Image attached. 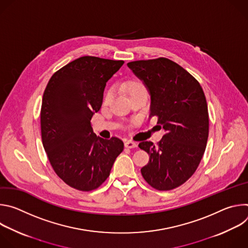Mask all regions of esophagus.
Wrapping results in <instances>:
<instances>
[{
  "label": "esophagus",
  "mask_w": 248,
  "mask_h": 248,
  "mask_svg": "<svg viewBox=\"0 0 248 248\" xmlns=\"http://www.w3.org/2000/svg\"><path fill=\"white\" fill-rule=\"evenodd\" d=\"M124 146L126 148H135V147H137V143L134 142V141L128 140V141H126V142L124 143Z\"/></svg>",
  "instance_id": "esophagus-1"
}]
</instances>
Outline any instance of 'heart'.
<instances>
[{"instance_id": "obj_1", "label": "heart", "mask_w": 248, "mask_h": 248, "mask_svg": "<svg viewBox=\"0 0 248 248\" xmlns=\"http://www.w3.org/2000/svg\"><path fill=\"white\" fill-rule=\"evenodd\" d=\"M124 88L129 94V96H132L135 93H138L141 91H146L145 84L138 79L127 80L126 82L124 83ZM113 95H114V91L112 88L107 90V92L105 93V96H104V104H108L112 100Z\"/></svg>"}]
</instances>
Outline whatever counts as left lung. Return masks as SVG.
Here are the masks:
<instances>
[{
	"label": "left lung",
	"mask_w": 248,
	"mask_h": 248,
	"mask_svg": "<svg viewBox=\"0 0 248 248\" xmlns=\"http://www.w3.org/2000/svg\"><path fill=\"white\" fill-rule=\"evenodd\" d=\"M127 66L147 86L150 117H157L166 130L157 145L139 143L149 155L141 174L153 188L171 190L195 172L205 152L209 134L205 94L187 70L167 58L134 61Z\"/></svg>",
	"instance_id": "8db88e82"
}]
</instances>
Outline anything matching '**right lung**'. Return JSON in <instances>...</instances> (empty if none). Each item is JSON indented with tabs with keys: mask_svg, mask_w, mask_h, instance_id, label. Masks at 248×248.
Here are the masks:
<instances>
[{
	"mask_svg": "<svg viewBox=\"0 0 248 248\" xmlns=\"http://www.w3.org/2000/svg\"><path fill=\"white\" fill-rule=\"evenodd\" d=\"M124 62L80 57L57 70L45 88L40 112L42 143L54 171L78 190L98 188L124 150L120 138H100L91 126L94 113L102 106L106 82Z\"/></svg>",
	"mask_w": 248,
	"mask_h": 248,
	"instance_id": "add662e5",
	"label": "right lung"
}]
</instances>
